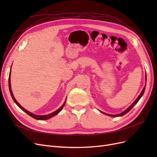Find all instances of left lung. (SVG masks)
Instances as JSON below:
<instances>
[{"instance_id": "left-lung-1", "label": "left lung", "mask_w": 157, "mask_h": 157, "mask_svg": "<svg viewBox=\"0 0 157 157\" xmlns=\"http://www.w3.org/2000/svg\"><path fill=\"white\" fill-rule=\"evenodd\" d=\"M146 80H147V77H146V75H145V81H146ZM145 86H146V84H145V86L144 87L143 90H142L141 92V93H140V94L139 95V96L137 98V99H136V100L134 101V103H133L129 107H128V108L126 109V110L123 111L122 113H120V114H118V115H111V114H107V113H103V112H102V111H100V112H101V113H103L104 115H107V116H109V117H122V116H123V115H124L125 114H126L127 113L129 112V111L131 110V109H132L133 107H134V106L136 105V104L137 102L139 101V100L140 99V98L142 97V96H143L144 94L145 90Z\"/></svg>"}]
</instances>
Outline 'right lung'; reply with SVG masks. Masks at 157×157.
I'll return each mask as SVG.
<instances>
[{
  "label": "right lung",
  "instance_id": "add662e5",
  "mask_svg": "<svg viewBox=\"0 0 157 157\" xmlns=\"http://www.w3.org/2000/svg\"><path fill=\"white\" fill-rule=\"evenodd\" d=\"M10 75H11V69H10V74H9V78H8V86H9V90H10V95H11V96H12V99H13V100L14 101V102L16 103V105H17L19 107H20V108L21 109L22 111H23L24 112H25V113L27 114V115H29V116H31V117L34 118L35 119H36V120H41V121L49 119V118H52V117H53L56 116V115H58V113L61 111V109H63V107H64L65 104V103H66V99H67V98H66L65 100V101H64V103H63V104L62 105H61V106L58 109H57L56 111H55L54 112L52 113H50V114H48V115H35V114H33V113H32L29 112V111L26 110L25 109L23 108V107L20 105V104L19 103L16 101V99H15V98H14V96H13V93H12V88H11Z\"/></svg>",
  "mask_w": 157,
  "mask_h": 157
}]
</instances>
